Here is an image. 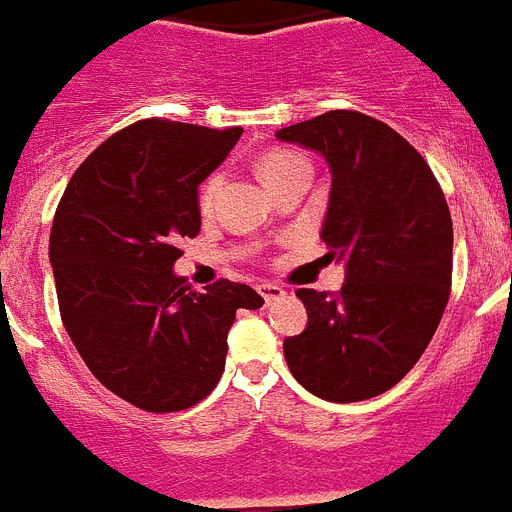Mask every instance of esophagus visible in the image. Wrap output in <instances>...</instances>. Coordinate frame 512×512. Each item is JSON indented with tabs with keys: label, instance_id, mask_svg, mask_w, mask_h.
Segmentation results:
<instances>
[{
	"label": "esophagus",
	"instance_id": "1",
	"mask_svg": "<svg viewBox=\"0 0 512 512\" xmlns=\"http://www.w3.org/2000/svg\"><path fill=\"white\" fill-rule=\"evenodd\" d=\"M260 294H263V299L265 302H276V299H281L283 294H286V291L281 289V286H278V283H260Z\"/></svg>",
	"mask_w": 512,
	"mask_h": 512
}]
</instances>
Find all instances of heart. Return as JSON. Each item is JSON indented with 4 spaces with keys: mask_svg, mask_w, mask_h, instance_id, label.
I'll return each instance as SVG.
<instances>
[{
    "mask_svg": "<svg viewBox=\"0 0 512 512\" xmlns=\"http://www.w3.org/2000/svg\"><path fill=\"white\" fill-rule=\"evenodd\" d=\"M296 169H309V161L302 153H296V150L289 148L265 150L263 156H260V161H257V171H260V176L265 179V184H273L276 179H281V176L291 174V171ZM221 182V174H210L208 179H205L200 192H197V205H200V210L213 208L218 190H221Z\"/></svg>",
    "mask_w": 512,
    "mask_h": 512,
    "instance_id": "b5f03b06",
    "label": "heart"
}]
</instances>
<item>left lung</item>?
<instances>
[{
    "label": "left lung",
    "mask_w": 512,
    "mask_h": 512,
    "mask_svg": "<svg viewBox=\"0 0 512 512\" xmlns=\"http://www.w3.org/2000/svg\"><path fill=\"white\" fill-rule=\"evenodd\" d=\"M333 174L322 239L346 260L341 291L299 289L309 322L283 341L291 375L333 403L367 401L409 375L435 336L453 281V221L429 163L362 111L276 132Z\"/></svg>",
    "instance_id": "8db88e82"
}]
</instances>
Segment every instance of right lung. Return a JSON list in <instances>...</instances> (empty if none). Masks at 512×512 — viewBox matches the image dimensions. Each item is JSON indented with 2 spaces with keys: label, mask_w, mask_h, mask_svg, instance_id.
<instances>
[{
  "label": "right lung",
  "mask_w": 512,
  "mask_h": 512,
  "mask_svg": "<svg viewBox=\"0 0 512 512\" xmlns=\"http://www.w3.org/2000/svg\"><path fill=\"white\" fill-rule=\"evenodd\" d=\"M242 132L140 119L77 166L54 213L49 260L64 328L103 388L150 414L210 395L236 309L263 307L247 283L218 278L192 291L171 270L176 242L200 234L197 187Z\"/></svg>",
  "instance_id": "right-lung-1"
}]
</instances>
